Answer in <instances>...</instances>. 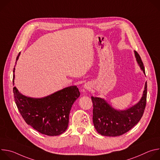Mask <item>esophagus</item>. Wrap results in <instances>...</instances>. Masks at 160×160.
I'll list each match as a JSON object with an SVG mask.
<instances>
[{"mask_svg":"<svg viewBox=\"0 0 160 160\" xmlns=\"http://www.w3.org/2000/svg\"><path fill=\"white\" fill-rule=\"evenodd\" d=\"M89 88H90V87H89V85H88V83L84 84V85H83V88H84V89L87 90V89H88Z\"/></svg>","mask_w":160,"mask_h":160,"instance_id":"34e87169","label":"esophagus"}]
</instances>
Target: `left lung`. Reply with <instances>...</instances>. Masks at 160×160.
Masks as SVG:
<instances>
[{"label": "left lung", "mask_w": 160, "mask_h": 160, "mask_svg": "<svg viewBox=\"0 0 160 160\" xmlns=\"http://www.w3.org/2000/svg\"><path fill=\"white\" fill-rule=\"evenodd\" d=\"M136 61L145 74L143 62L139 54L134 51ZM147 82L140 101L132 107L118 110L112 108L104 99L91 97L93 102V123L97 132L102 135L116 137L129 131L142 118L146 108Z\"/></svg>", "instance_id": "1"}]
</instances>
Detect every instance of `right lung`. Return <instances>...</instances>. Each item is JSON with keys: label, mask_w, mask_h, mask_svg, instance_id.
<instances>
[{"label": "right lung", "mask_w": 160, "mask_h": 160, "mask_svg": "<svg viewBox=\"0 0 160 160\" xmlns=\"http://www.w3.org/2000/svg\"><path fill=\"white\" fill-rule=\"evenodd\" d=\"M20 52L16 58V63ZM15 68L13 72L14 73ZM14 74L13 85L14 84ZM14 101L26 123L40 133L56 136L64 133L69 123V115L75 101L80 93L78 88L70 86L42 98L27 97L13 88Z\"/></svg>", "instance_id": "obj_1"}]
</instances>
